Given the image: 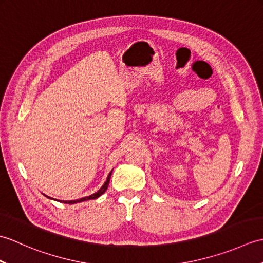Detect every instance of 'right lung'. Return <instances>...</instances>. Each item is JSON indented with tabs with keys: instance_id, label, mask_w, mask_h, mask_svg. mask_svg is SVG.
<instances>
[{
	"instance_id": "1",
	"label": "right lung",
	"mask_w": 263,
	"mask_h": 263,
	"mask_svg": "<svg viewBox=\"0 0 263 263\" xmlns=\"http://www.w3.org/2000/svg\"><path fill=\"white\" fill-rule=\"evenodd\" d=\"M113 172V171H111ZM111 172L109 173V175L107 176V180H106V182L104 183V185L100 187L98 191L96 192V193H93V194H91V195H89V197H86V198H81V199H79V200H71V201H62L63 203H70V204H72V203H78V202H81V201H86V200H91V199H97L98 197H100V195H102L106 190H107V186H108V184H109V180H110V175H111Z\"/></svg>"
}]
</instances>
